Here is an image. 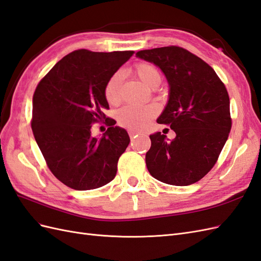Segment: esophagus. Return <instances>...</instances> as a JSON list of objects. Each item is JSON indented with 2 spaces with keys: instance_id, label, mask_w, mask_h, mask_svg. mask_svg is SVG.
<instances>
[{
  "instance_id": "1",
  "label": "esophagus",
  "mask_w": 261,
  "mask_h": 261,
  "mask_svg": "<svg viewBox=\"0 0 261 261\" xmlns=\"http://www.w3.org/2000/svg\"><path fill=\"white\" fill-rule=\"evenodd\" d=\"M138 135H140V132H138L137 130H130V131H129V136H130L131 139L136 138Z\"/></svg>"
}]
</instances>
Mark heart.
I'll use <instances>...</instances> for the list:
<instances>
[{"label": "heart", "mask_w": 261, "mask_h": 261, "mask_svg": "<svg viewBox=\"0 0 261 261\" xmlns=\"http://www.w3.org/2000/svg\"><path fill=\"white\" fill-rule=\"evenodd\" d=\"M132 71L141 82L149 88L155 89L162 82V73L155 65L151 63H138L133 66ZM123 76L120 71H117L108 79L103 96L106 101L110 106H117L121 102V87ZM158 107L149 105L143 107L126 106L118 112V122L124 128L132 130L143 129L150 122L152 118L158 115Z\"/></svg>", "instance_id": "b5f03b06"}]
</instances>
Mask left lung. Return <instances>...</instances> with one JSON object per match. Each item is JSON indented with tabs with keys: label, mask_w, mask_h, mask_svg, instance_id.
<instances>
[{
	"label": "left lung",
	"mask_w": 261,
	"mask_h": 261,
	"mask_svg": "<svg viewBox=\"0 0 261 261\" xmlns=\"http://www.w3.org/2000/svg\"><path fill=\"white\" fill-rule=\"evenodd\" d=\"M139 58L159 66L170 85V97L158 123L176 133L172 141L156 132L145 154L150 174L166 184L198 182L217 162L231 129L229 96L212 67L178 46L144 49Z\"/></svg>",
	"instance_id": "1"
}]
</instances>
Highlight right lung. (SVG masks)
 Masks as SVG:
<instances>
[{"label":"right lung","mask_w":261,"mask_h":261,"mask_svg":"<svg viewBox=\"0 0 261 261\" xmlns=\"http://www.w3.org/2000/svg\"><path fill=\"white\" fill-rule=\"evenodd\" d=\"M133 53L73 50L36 87L31 121L33 135L50 172L70 189L101 188L117 174L119 158L130 138L103 113L109 109L103 89ZM103 121L109 129L100 139L93 138L91 125Z\"/></svg>","instance_id":"1"}]
</instances>
